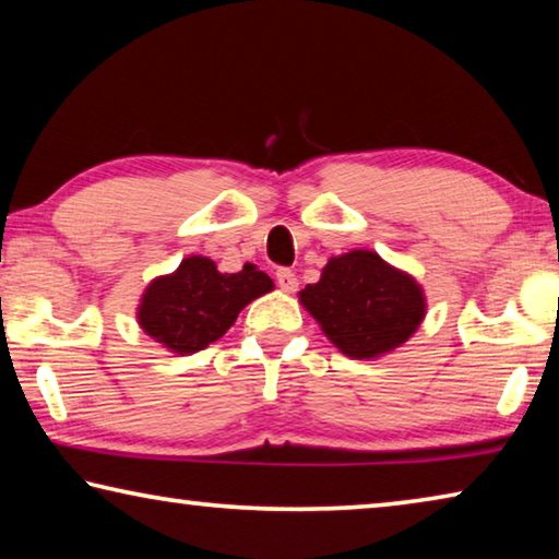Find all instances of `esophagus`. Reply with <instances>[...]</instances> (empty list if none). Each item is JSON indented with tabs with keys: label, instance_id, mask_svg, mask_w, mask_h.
Segmentation results:
<instances>
[{
	"label": "esophagus",
	"instance_id": "1",
	"mask_svg": "<svg viewBox=\"0 0 559 559\" xmlns=\"http://www.w3.org/2000/svg\"><path fill=\"white\" fill-rule=\"evenodd\" d=\"M276 283L286 293H293V290L298 288V278H296V273H293L290 269H278L276 271Z\"/></svg>",
	"mask_w": 559,
	"mask_h": 559
}]
</instances>
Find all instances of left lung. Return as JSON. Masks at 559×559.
Instances as JSON below:
<instances>
[{
	"mask_svg": "<svg viewBox=\"0 0 559 559\" xmlns=\"http://www.w3.org/2000/svg\"><path fill=\"white\" fill-rule=\"evenodd\" d=\"M300 302L330 343L353 359L392 353L427 316L419 283L367 249L330 259L320 281L300 290Z\"/></svg>",
	"mask_w": 559,
	"mask_h": 559,
	"instance_id": "8db88e82",
	"label": "left lung"
}]
</instances>
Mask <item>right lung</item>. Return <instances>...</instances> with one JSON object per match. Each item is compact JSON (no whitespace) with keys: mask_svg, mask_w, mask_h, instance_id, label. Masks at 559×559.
<instances>
[{"mask_svg":"<svg viewBox=\"0 0 559 559\" xmlns=\"http://www.w3.org/2000/svg\"><path fill=\"white\" fill-rule=\"evenodd\" d=\"M273 281L253 263L239 273H219L206 257H189L175 273L150 283L138 308L145 333L177 355H192L219 340L241 310Z\"/></svg>","mask_w":559,"mask_h":559,"instance_id":"obj_1","label":"right lung"}]
</instances>
